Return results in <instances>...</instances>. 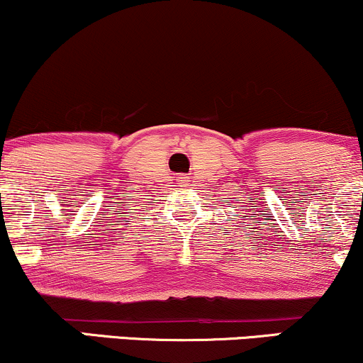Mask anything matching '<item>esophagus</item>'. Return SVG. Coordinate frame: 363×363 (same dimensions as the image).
Returning <instances> with one entry per match:
<instances>
[{
    "label": "esophagus",
    "mask_w": 363,
    "mask_h": 363,
    "mask_svg": "<svg viewBox=\"0 0 363 363\" xmlns=\"http://www.w3.org/2000/svg\"><path fill=\"white\" fill-rule=\"evenodd\" d=\"M176 181H177V184L186 186V184H187V176H182V174H181V176H177Z\"/></svg>",
    "instance_id": "esophagus-1"
}]
</instances>
